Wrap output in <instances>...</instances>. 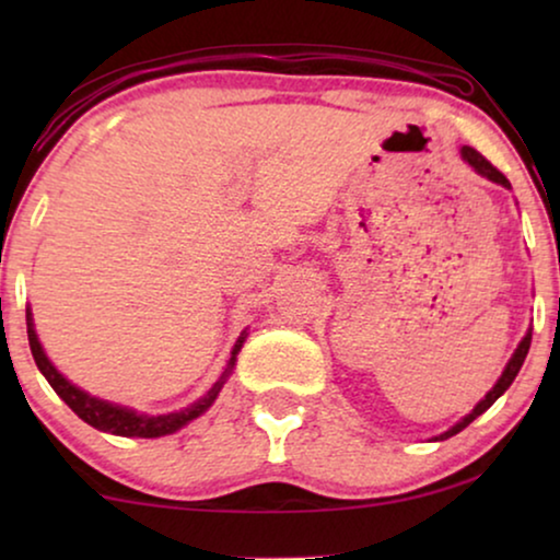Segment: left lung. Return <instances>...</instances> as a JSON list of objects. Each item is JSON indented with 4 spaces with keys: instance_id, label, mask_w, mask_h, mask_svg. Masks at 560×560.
Segmentation results:
<instances>
[{
    "instance_id": "8db88e82",
    "label": "left lung",
    "mask_w": 560,
    "mask_h": 560,
    "mask_svg": "<svg viewBox=\"0 0 560 560\" xmlns=\"http://www.w3.org/2000/svg\"><path fill=\"white\" fill-rule=\"evenodd\" d=\"M462 158L466 160V163H469L474 171H477L479 175H485V178H489L492 183H500V186H504V188H510V180L504 178V175L497 171V167L489 163V160L485 158V155H479L477 150L474 148H462ZM530 341H533V331H527L525 334V339L520 341V347L515 349V354H512V359L508 362V366H504V372H502V377L497 380V385L489 389V393L485 395V400H479L477 402V408H474L469 416H464L462 420H458V423L454 425V428H448L446 433H441V435H435V441H446V439H451V435H456L458 431H464L466 425L469 423H474V420H477L481 412H487L489 408H492L494 405V400L500 395H504V389H508L512 382H515V377H517V372H520V366H523V362H525V357H527V349H530Z\"/></svg>"
}]
</instances>
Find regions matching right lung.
<instances>
[{
  "instance_id": "obj_1",
  "label": "right lung",
  "mask_w": 560,
  "mask_h": 560,
  "mask_svg": "<svg viewBox=\"0 0 560 560\" xmlns=\"http://www.w3.org/2000/svg\"><path fill=\"white\" fill-rule=\"evenodd\" d=\"M27 339H30V351H33L37 370L43 372V377L50 382V387L56 389L60 400H63L68 408H71L75 416L83 420V423L94 425L104 433L125 435V439H160V435H171L175 431H180L183 425L190 423V420L198 418L201 412L211 408V402L217 400L219 389L224 387L226 377L232 374V366L236 362V354H240L244 339H247V331H242L240 339H236L234 349H232V359H229L226 370H224V374H221V380L217 382V385H213L198 402L188 405V408H183L178 412H167V416H140V412L121 408V405L98 400V397L83 393V389L71 385V382H68L63 374L52 366L50 359L45 357L40 341H37L33 313H30V308H27Z\"/></svg>"
}]
</instances>
